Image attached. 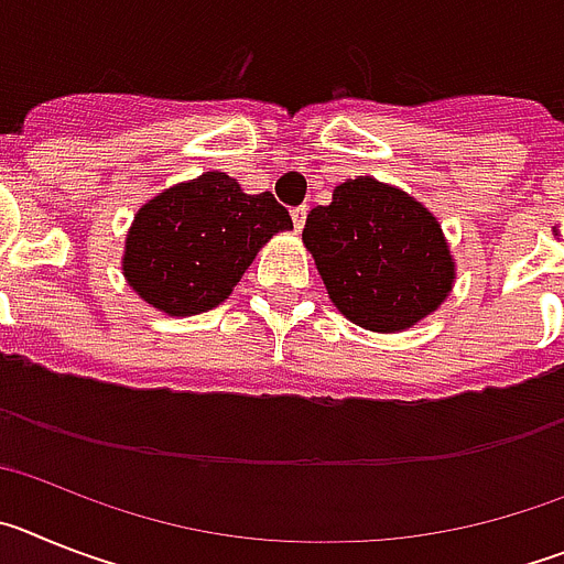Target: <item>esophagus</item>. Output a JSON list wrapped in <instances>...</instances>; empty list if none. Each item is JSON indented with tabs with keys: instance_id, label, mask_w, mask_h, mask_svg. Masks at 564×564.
<instances>
[{
	"instance_id": "34e87169",
	"label": "esophagus",
	"mask_w": 564,
	"mask_h": 564,
	"mask_svg": "<svg viewBox=\"0 0 564 564\" xmlns=\"http://www.w3.org/2000/svg\"><path fill=\"white\" fill-rule=\"evenodd\" d=\"M291 217H293V226H296V231H302V228H305V220H307V206H296L291 212Z\"/></svg>"
}]
</instances>
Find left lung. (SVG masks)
Returning <instances> with one entry per match:
<instances>
[{
  "label": "left lung",
  "instance_id": "8db88e82",
  "mask_svg": "<svg viewBox=\"0 0 564 564\" xmlns=\"http://www.w3.org/2000/svg\"><path fill=\"white\" fill-rule=\"evenodd\" d=\"M302 242L344 318L372 333H401L446 302L457 268L430 208L376 177L333 188L311 208Z\"/></svg>",
  "mask_w": 564,
  "mask_h": 564
}]
</instances>
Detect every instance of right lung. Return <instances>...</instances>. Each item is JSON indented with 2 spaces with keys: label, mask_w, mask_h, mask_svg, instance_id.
Segmentation results:
<instances>
[{
  "label": "right lung",
  "mask_w": 564,
  "mask_h": 564,
  "mask_svg": "<svg viewBox=\"0 0 564 564\" xmlns=\"http://www.w3.org/2000/svg\"><path fill=\"white\" fill-rule=\"evenodd\" d=\"M291 228V214L271 192L246 194L226 172H206L138 208L121 271L154 311L197 316L223 305L259 248Z\"/></svg>",
  "instance_id": "1"
}]
</instances>
